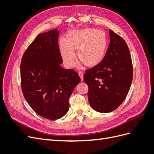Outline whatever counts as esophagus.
I'll return each mask as SVG.
<instances>
[{
    "mask_svg": "<svg viewBox=\"0 0 154 154\" xmlns=\"http://www.w3.org/2000/svg\"><path fill=\"white\" fill-rule=\"evenodd\" d=\"M78 74L79 76H80V78H81V80L83 81V74L82 72H78Z\"/></svg>",
    "mask_w": 154,
    "mask_h": 154,
    "instance_id": "esophagus-1",
    "label": "esophagus"
}]
</instances>
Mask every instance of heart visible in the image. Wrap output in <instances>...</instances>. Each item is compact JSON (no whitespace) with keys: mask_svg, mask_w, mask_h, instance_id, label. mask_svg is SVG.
<instances>
[{"mask_svg":"<svg viewBox=\"0 0 154 154\" xmlns=\"http://www.w3.org/2000/svg\"><path fill=\"white\" fill-rule=\"evenodd\" d=\"M107 38L103 31L94 28L71 31L67 35V40L62 38L60 49L66 66L71 68L76 64L78 50L79 59L86 66L92 67L100 63L105 57L107 48Z\"/></svg>","mask_w":154,"mask_h":154,"instance_id":"heart-1","label":"heart"}]
</instances>
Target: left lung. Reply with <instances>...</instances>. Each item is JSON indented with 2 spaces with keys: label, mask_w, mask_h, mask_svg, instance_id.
I'll list each match as a JSON object with an SVG mask.
<instances>
[{
  "label": "left lung",
  "mask_w": 154,
  "mask_h": 154,
  "mask_svg": "<svg viewBox=\"0 0 154 154\" xmlns=\"http://www.w3.org/2000/svg\"><path fill=\"white\" fill-rule=\"evenodd\" d=\"M110 44L102 61L87 69L83 80L88 87L92 108L101 113L116 109L127 97L133 78V66L128 45L109 29Z\"/></svg>",
  "instance_id": "1"
}]
</instances>
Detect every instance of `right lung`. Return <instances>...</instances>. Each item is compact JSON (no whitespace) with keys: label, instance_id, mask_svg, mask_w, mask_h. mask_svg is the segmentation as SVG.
<instances>
[{"label":"right lung","instance_id":"add662e5","mask_svg":"<svg viewBox=\"0 0 154 154\" xmlns=\"http://www.w3.org/2000/svg\"><path fill=\"white\" fill-rule=\"evenodd\" d=\"M57 29L39 34L28 46L20 63L23 94L35 112L55 120L66 114L69 99L81 79L76 71L65 69L58 46Z\"/></svg>","mask_w":154,"mask_h":154}]
</instances>
